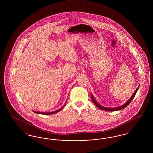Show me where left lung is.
Returning a JSON list of instances; mask_svg holds the SVG:
<instances>
[{
  "mask_svg": "<svg viewBox=\"0 0 153 153\" xmlns=\"http://www.w3.org/2000/svg\"><path fill=\"white\" fill-rule=\"evenodd\" d=\"M139 88V85L138 88L136 89V90H135V92H134L133 95L131 96V97H130L127 102H126L123 105H121V106H119V107H115V108H108V107H104V106H102V105H101L100 104H99L96 101V100H95L94 96H93V95H92V94H91V99H92L93 102L95 104V105H96L99 108L102 109V110H104V111H118V110H120V109H123V108H125L131 102V101L132 100V99H134V97H135V96L136 95V93L137 92V91H138V90Z\"/></svg>",
  "mask_w": 153,
  "mask_h": 153,
  "instance_id": "8db88e82",
  "label": "left lung"
}]
</instances>
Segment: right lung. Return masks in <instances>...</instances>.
Wrapping results in <instances>:
<instances>
[{
    "label": "right lung",
    "instance_id": "add662e5",
    "mask_svg": "<svg viewBox=\"0 0 153 153\" xmlns=\"http://www.w3.org/2000/svg\"><path fill=\"white\" fill-rule=\"evenodd\" d=\"M66 103V102H65V105L61 108H60V109H58V110H57V111H53V112H38V111H33L34 112H35V113H36V114H42V115H51V114H56V113H57V112H58L59 111H60L61 110H62V109L65 106Z\"/></svg>",
    "mask_w": 153,
    "mask_h": 153
}]
</instances>
